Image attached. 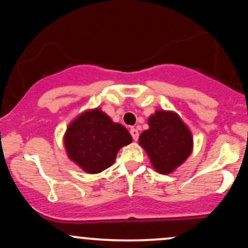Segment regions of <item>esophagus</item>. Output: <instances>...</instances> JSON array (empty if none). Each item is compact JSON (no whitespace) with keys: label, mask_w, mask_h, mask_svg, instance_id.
Returning a JSON list of instances; mask_svg holds the SVG:
<instances>
[{"label":"esophagus","mask_w":248,"mask_h":248,"mask_svg":"<svg viewBox=\"0 0 248 248\" xmlns=\"http://www.w3.org/2000/svg\"><path fill=\"white\" fill-rule=\"evenodd\" d=\"M130 135H132L134 141H138L139 139V130L136 128H130Z\"/></svg>","instance_id":"1"}]
</instances>
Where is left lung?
<instances>
[{"label":"left lung","mask_w":248,"mask_h":248,"mask_svg":"<svg viewBox=\"0 0 248 248\" xmlns=\"http://www.w3.org/2000/svg\"><path fill=\"white\" fill-rule=\"evenodd\" d=\"M149 128L139 138L157 172L171 173L192 153V134L182 119L169 110H156L148 119Z\"/></svg>","instance_id":"obj_1"}]
</instances>
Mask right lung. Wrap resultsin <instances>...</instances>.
I'll return each instance as SVG.
<instances>
[{"label": "right lung", "instance_id": "add662e5", "mask_svg": "<svg viewBox=\"0 0 248 248\" xmlns=\"http://www.w3.org/2000/svg\"><path fill=\"white\" fill-rule=\"evenodd\" d=\"M132 142V136L99 108L78 115L67 127L64 146L71 161L84 171L98 173L114 163L120 148Z\"/></svg>", "mask_w": 248, "mask_h": 248}]
</instances>
